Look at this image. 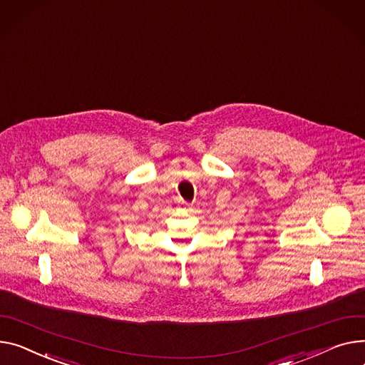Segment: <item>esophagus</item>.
<instances>
[{"mask_svg": "<svg viewBox=\"0 0 365 365\" xmlns=\"http://www.w3.org/2000/svg\"><path fill=\"white\" fill-rule=\"evenodd\" d=\"M180 204H182L185 208H190V204H189V202H185V201H182Z\"/></svg>", "mask_w": 365, "mask_h": 365, "instance_id": "obj_1", "label": "esophagus"}]
</instances>
